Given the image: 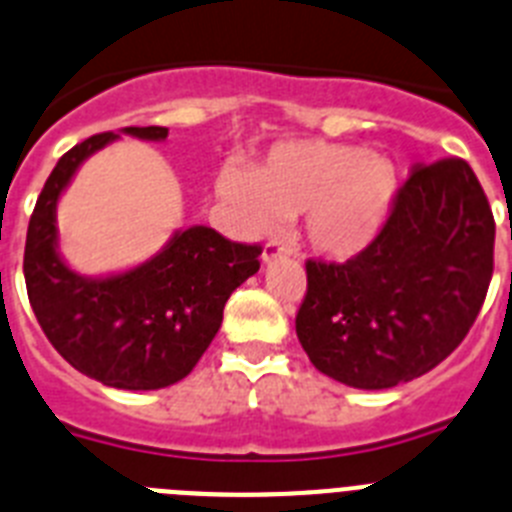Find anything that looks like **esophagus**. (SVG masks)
Masks as SVG:
<instances>
[{
    "mask_svg": "<svg viewBox=\"0 0 512 512\" xmlns=\"http://www.w3.org/2000/svg\"><path fill=\"white\" fill-rule=\"evenodd\" d=\"M284 253H287V248H284L282 243L269 241L264 246V251H261V261H264V264H274V261H277V259H282Z\"/></svg>",
    "mask_w": 512,
    "mask_h": 512,
    "instance_id": "1",
    "label": "esophagus"
}]
</instances>
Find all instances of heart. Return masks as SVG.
Listing matches in <instances>:
<instances>
[{"label": "heart", "mask_w": 512, "mask_h": 512, "mask_svg": "<svg viewBox=\"0 0 512 512\" xmlns=\"http://www.w3.org/2000/svg\"><path fill=\"white\" fill-rule=\"evenodd\" d=\"M400 192V174L369 148L341 143H279L253 174L217 176V197L253 235L305 216L307 243L328 259H354L377 241Z\"/></svg>", "instance_id": "obj_1"}]
</instances>
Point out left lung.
<instances>
[{
  "label": "left lung",
  "instance_id": "1",
  "mask_svg": "<svg viewBox=\"0 0 512 512\" xmlns=\"http://www.w3.org/2000/svg\"><path fill=\"white\" fill-rule=\"evenodd\" d=\"M495 220L461 158L415 164L390 220L346 264L307 261L297 338L356 390L423 377L464 341L492 279Z\"/></svg>",
  "mask_w": 512,
  "mask_h": 512
}]
</instances>
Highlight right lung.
<instances>
[{
	"label": "right lung",
	"instance_id": "1",
	"mask_svg": "<svg viewBox=\"0 0 512 512\" xmlns=\"http://www.w3.org/2000/svg\"><path fill=\"white\" fill-rule=\"evenodd\" d=\"M138 140H166L169 128H122ZM120 133L92 135L63 153L27 225L25 284L40 328L81 374L117 390H161L187 377L223 323L235 289L259 271V246L230 243L192 225L130 269L84 277L58 246L56 210L81 164Z\"/></svg>",
	"mask_w": 512,
	"mask_h": 512
}]
</instances>
